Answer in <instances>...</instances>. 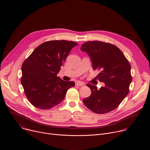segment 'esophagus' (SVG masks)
I'll return each instance as SVG.
<instances>
[{
    "label": "esophagus",
    "instance_id": "34e87169",
    "mask_svg": "<svg viewBox=\"0 0 150 150\" xmlns=\"http://www.w3.org/2000/svg\"><path fill=\"white\" fill-rule=\"evenodd\" d=\"M75 85L77 86H83L84 85V84L83 82H81V81H76L75 83Z\"/></svg>",
    "mask_w": 150,
    "mask_h": 150
}]
</instances>
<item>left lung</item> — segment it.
I'll list each match as a JSON object with an SVG mask.
<instances>
[{"instance_id": "1", "label": "left lung", "mask_w": 150, "mask_h": 150, "mask_svg": "<svg viewBox=\"0 0 150 150\" xmlns=\"http://www.w3.org/2000/svg\"><path fill=\"white\" fill-rule=\"evenodd\" d=\"M81 51L87 53L94 70H100L97 77L105 83L98 89L87 84L92 93L83 103L92 112L104 114L115 109L129 93L132 81L131 66L121 50L114 45L101 41H88Z\"/></svg>"}]
</instances>
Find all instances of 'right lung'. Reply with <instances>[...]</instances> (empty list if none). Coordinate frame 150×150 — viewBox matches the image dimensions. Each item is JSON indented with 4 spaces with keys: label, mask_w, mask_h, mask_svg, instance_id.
Returning a JSON list of instances; mask_svg holds the SVG:
<instances>
[{
    "label": "right lung",
    "mask_w": 150,
    "mask_h": 150,
    "mask_svg": "<svg viewBox=\"0 0 150 150\" xmlns=\"http://www.w3.org/2000/svg\"><path fill=\"white\" fill-rule=\"evenodd\" d=\"M78 43L66 40L45 42L35 48L24 62L21 83L30 103L49 109L64 99L74 81L61 79L57 74L72 47Z\"/></svg>",
    "instance_id": "obj_1"
}]
</instances>
